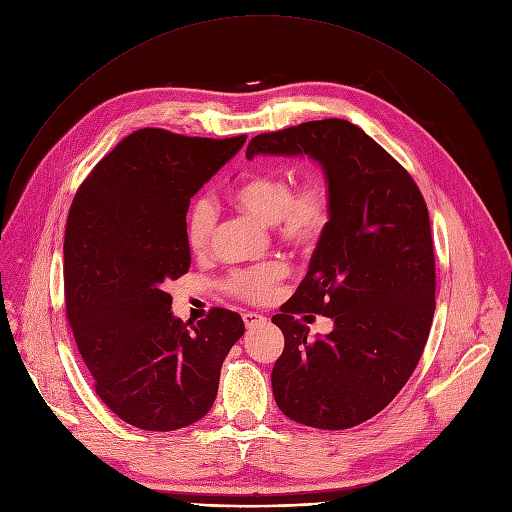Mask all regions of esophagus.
<instances>
[{
  "label": "esophagus",
  "instance_id": "esophagus-1",
  "mask_svg": "<svg viewBox=\"0 0 512 512\" xmlns=\"http://www.w3.org/2000/svg\"><path fill=\"white\" fill-rule=\"evenodd\" d=\"M242 318H244L246 328H254V326H258V324H264V322H266V318H264V316H260V313H254V311L244 313Z\"/></svg>",
  "mask_w": 512,
  "mask_h": 512
}]
</instances>
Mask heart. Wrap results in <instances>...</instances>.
<instances>
[{
  "label": "heart",
  "instance_id": "heart-1",
  "mask_svg": "<svg viewBox=\"0 0 512 512\" xmlns=\"http://www.w3.org/2000/svg\"><path fill=\"white\" fill-rule=\"evenodd\" d=\"M231 203L272 225L277 238L295 252H311L320 244L332 219L334 196L330 182L320 174H309L293 186L283 172H258L244 178L229 192ZM217 227V209L207 199H194L186 213V244L194 254L211 248ZM289 274L283 260H268L250 268L233 270L223 287L238 299L266 303L277 293Z\"/></svg>",
  "mask_w": 512,
  "mask_h": 512
}]
</instances>
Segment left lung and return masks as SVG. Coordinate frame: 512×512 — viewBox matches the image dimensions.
Listing matches in <instances>:
<instances>
[{"mask_svg": "<svg viewBox=\"0 0 512 512\" xmlns=\"http://www.w3.org/2000/svg\"><path fill=\"white\" fill-rule=\"evenodd\" d=\"M309 155L330 182V225L305 279L272 322L285 350L272 393L291 420L342 430L379 414L414 373L435 316V250L412 176L363 129L342 119L256 135L246 157ZM322 312L326 337L297 315Z\"/></svg>", "mask_w": 512, "mask_h": 512, "instance_id": "1", "label": "left lung"}]
</instances>
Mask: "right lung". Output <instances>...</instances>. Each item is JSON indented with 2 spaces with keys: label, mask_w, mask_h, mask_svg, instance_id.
Here are the masks:
<instances>
[{
  "label": "right lung",
  "mask_w": 512,
  "mask_h": 512,
  "mask_svg": "<svg viewBox=\"0 0 512 512\" xmlns=\"http://www.w3.org/2000/svg\"><path fill=\"white\" fill-rule=\"evenodd\" d=\"M244 143L246 135L139 129L75 192L63 244L67 322L98 398L137 428L168 432L201 420L246 330L240 313L223 307L184 324L166 291L190 268V199Z\"/></svg>",
  "instance_id": "1"
}]
</instances>
